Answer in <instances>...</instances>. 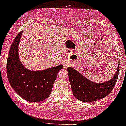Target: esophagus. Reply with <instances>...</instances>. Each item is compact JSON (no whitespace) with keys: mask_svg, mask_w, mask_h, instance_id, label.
<instances>
[{"mask_svg":"<svg viewBox=\"0 0 126 126\" xmlns=\"http://www.w3.org/2000/svg\"><path fill=\"white\" fill-rule=\"evenodd\" d=\"M68 66H69V63H68L67 61H66L64 63H63V67H64V68L67 67Z\"/></svg>","mask_w":126,"mask_h":126,"instance_id":"esophagus-1","label":"esophagus"}]
</instances>
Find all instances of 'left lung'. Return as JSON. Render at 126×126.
<instances>
[{
  "label": "left lung",
  "instance_id": "obj_1",
  "mask_svg": "<svg viewBox=\"0 0 126 126\" xmlns=\"http://www.w3.org/2000/svg\"><path fill=\"white\" fill-rule=\"evenodd\" d=\"M119 66V63L117 71L112 79L101 84L91 81L74 68L68 67V79L73 95L79 101L85 102L96 101L108 96L117 82Z\"/></svg>",
  "mask_w": 126,
  "mask_h": 126
}]
</instances>
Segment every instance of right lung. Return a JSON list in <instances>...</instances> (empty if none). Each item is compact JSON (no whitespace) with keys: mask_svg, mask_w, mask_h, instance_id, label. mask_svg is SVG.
<instances>
[{"mask_svg":"<svg viewBox=\"0 0 126 126\" xmlns=\"http://www.w3.org/2000/svg\"><path fill=\"white\" fill-rule=\"evenodd\" d=\"M23 32L17 35L10 47L6 67L7 78L12 88L24 99L39 102L50 95L63 65L40 71H32L25 68L21 63L18 54V44Z\"/></svg>","mask_w":126,"mask_h":126,"instance_id":"right-lung-1","label":"right lung"}]
</instances>
